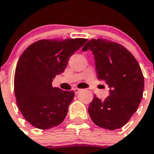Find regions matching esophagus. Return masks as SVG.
<instances>
[{
  "label": "esophagus",
  "mask_w": 154,
  "mask_h": 154,
  "mask_svg": "<svg viewBox=\"0 0 154 154\" xmlns=\"http://www.w3.org/2000/svg\"><path fill=\"white\" fill-rule=\"evenodd\" d=\"M80 91H81V89H79V88H75V89H74V91H75V94L79 93V92Z\"/></svg>",
  "instance_id": "1"
}]
</instances>
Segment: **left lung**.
<instances>
[{
    "label": "left lung",
    "mask_w": 154,
    "mask_h": 154,
    "mask_svg": "<svg viewBox=\"0 0 154 154\" xmlns=\"http://www.w3.org/2000/svg\"><path fill=\"white\" fill-rule=\"evenodd\" d=\"M90 49L95 60L98 79L110 87L104 100L94 95L88 113L95 125L117 130L127 123L143 96L144 76L137 60L129 50L106 39L90 40L83 51Z\"/></svg>",
    "instance_id": "8db88e82"
}]
</instances>
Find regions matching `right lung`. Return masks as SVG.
Segmentation results:
<instances>
[{"label": "right lung", "mask_w": 154, "mask_h": 154, "mask_svg": "<svg viewBox=\"0 0 154 154\" xmlns=\"http://www.w3.org/2000/svg\"><path fill=\"white\" fill-rule=\"evenodd\" d=\"M87 41L83 38L40 40L21 54L15 71L14 92L20 111L32 126L48 130L64 120L75 92L53 87L52 81Z\"/></svg>", "instance_id": "add662e5"}]
</instances>
